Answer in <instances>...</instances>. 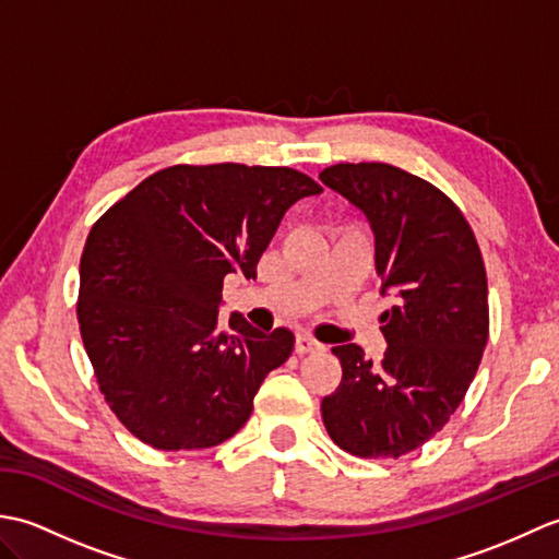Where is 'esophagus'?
<instances>
[{
  "mask_svg": "<svg viewBox=\"0 0 559 559\" xmlns=\"http://www.w3.org/2000/svg\"><path fill=\"white\" fill-rule=\"evenodd\" d=\"M324 346L319 341H314L312 336H307V334H300L298 338H295V353L298 355H307V353H317V350H322Z\"/></svg>",
  "mask_w": 559,
  "mask_h": 559,
  "instance_id": "obj_1",
  "label": "esophagus"
}]
</instances>
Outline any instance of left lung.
<instances>
[{
    "mask_svg": "<svg viewBox=\"0 0 559 559\" xmlns=\"http://www.w3.org/2000/svg\"><path fill=\"white\" fill-rule=\"evenodd\" d=\"M319 180L374 230L382 293L394 295L384 358L358 343L331 348L343 377L322 401L329 437L360 459H399L454 415L490 334L488 276L476 235L442 189L389 163H336Z\"/></svg>",
    "mask_w": 559,
    "mask_h": 559,
    "instance_id": "8db88e82",
    "label": "left lung"
}]
</instances>
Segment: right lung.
Instances as JSON below:
<instances>
[{"instance_id":"right-lung-1","label":"right lung","mask_w":559,"mask_h":559,"mask_svg":"<svg viewBox=\"0 0 559 559\" xmlns=\"http://www.w3.org/2000/svg\"><path fill=\"white\" fill-rule=\"evenodd\" d=\"M310 175L266 165H170L93 223L76 317L100 394L129 432L160 451L209 449L249 420L288 329L261 334L218 317L223 278L257 264Z\"/></svg>"}]
</instances>
